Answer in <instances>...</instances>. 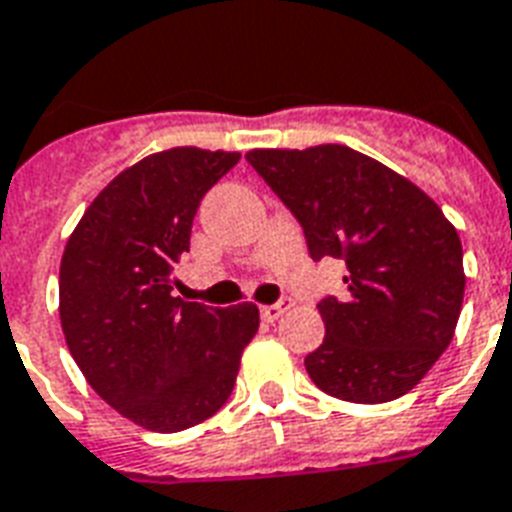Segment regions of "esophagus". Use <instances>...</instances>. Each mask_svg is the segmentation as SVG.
Listing matches in <instances>:
<instances>
[{
  "label": "esophagus",
  "mask_w": 512,
  "mask_h": 512,
  "mask_svg": "<svg viewBox=\"0 0 512 512\" xmlns=\"http://www.w3.org/2000/svg\"><path fill=\"white\" fill-rule=\"evenodd\" d=\"M288 307H291V299L283 297V299H280V302H275V305H264V307H261V318H264V321H278L280 315L286 313Z\"/></svg>",
  "instance_id": "obj_1"
}]
</instances>
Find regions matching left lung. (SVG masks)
I'll return each mask as SVG.
<instances>
[{"label":"left lung","instance_id":"1","mask_svg":"<svg viewBox=\"0 0 512 512\" xmlns=\"http://www.w3.org/2000/svg\"><path fill=\"white\" fill-rule=\"evenodd\" d=\"M261 180L297 218L310 259H343L345 297H324L326 337L305 356L329 397H402L448 343L464 299L461 240L410 180L348 145L251 151Z\"/></svg>","mask_w":512,"mask_h":512}]
</instances>
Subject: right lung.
Masks as SVG:
<instances>
[{"mask_svg":"<svg viewBox=\"0 0 512 512\" xmlns=\"http://www.w3.org/2000/svg\"><path fill=\"white\" fill-rule=\"evenodd\" d=\"M240 153L172 148L121 172L69 237L59 313L69 353L99 397L142 429L183 432L221 410L259 307L172 297V272L210 188Z\"/></svg>","mask_w":512,"mask_h":512,"instance_id":"add662e5","label":"right lung"}]
</instances>
